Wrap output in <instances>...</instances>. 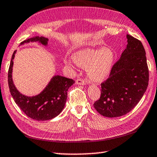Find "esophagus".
<instances>
[{"label":"esophagus","instance_id":"1","mask_svg":"<svg viewBox=\"0 0 157 157\" xmlns=\"http://www.w3.org/2000/svg\"><path fill=\"white\" fill-rule=\"evenodd\" d=\"M76 83L78 84H79V85H84V84H86V82L84 81L83 79L78 78L76 80Z\"/></svg>","mask_w":157,"mask_h":157}]
</instances>
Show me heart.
I'll return each mask as SVG.
<instances>
[{
    "instance_id": "heart-1",
    "label": "heart",
    "mask_w": 157,
    "mask_h": 157,
    "mask_svg": "<svg viewBox=\"0 0 157 157\" xmlns=\"http://www.w3.org/2000/svg\"><path fill=\"white\" fill-rule=\"evenodd\" d=\"M116 55L109 47L101 49L86 48L77 52L73 55V61L66 59V63L73 67L75 64L86 68L89 79L101 82L109 76L113 70Z\"/></svg>"
}]
</instances>
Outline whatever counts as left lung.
<instances>
[{
    "instance_id": "8db88e82",
    "label": "left lung",
    "mask_w": 157,
    "mask_h": 157,
    "mask_svg": "<svg viewBox=\"0 0 157 157\" xmlns=\"http://www.w3.org/2000/svg\"><path fill=\"white\" fill-rule=\"evenodd\" d=\"M127 46L114 64L110 77L101 83L100 98L94 104L101 115L117 117L135 108L148 86L146 53L139 40L126 35Z\"/></svg>"
}]
</instances>
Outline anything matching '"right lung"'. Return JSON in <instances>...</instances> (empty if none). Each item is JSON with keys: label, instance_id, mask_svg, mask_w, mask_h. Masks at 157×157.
I'll return each mask as SVG.
<instances>
[{"label": "right lung", "instance_id": "add662e5", "mask_svg": "<svg viewBox=\"0 0 157 157\" xmlns=\"http://www.w3.org/2000/svg\"><path fill=\"white\" fill-rule=\"evenodd\" d=\"M29 42H39L43 45H47L48 39L37 36L26 40L21 44ZM16 52L14 51L12 54L8 70V85L14 102L29 117L33 119L46 121L56 117L64 108L67 100V91L70 86L75 83V81L73 79L55 75L38 95L34 96L23 95L15 87L12 78L13 59Z\"/></svg>", "mask_w": 157, "mask_h": 157}]
</instances>
